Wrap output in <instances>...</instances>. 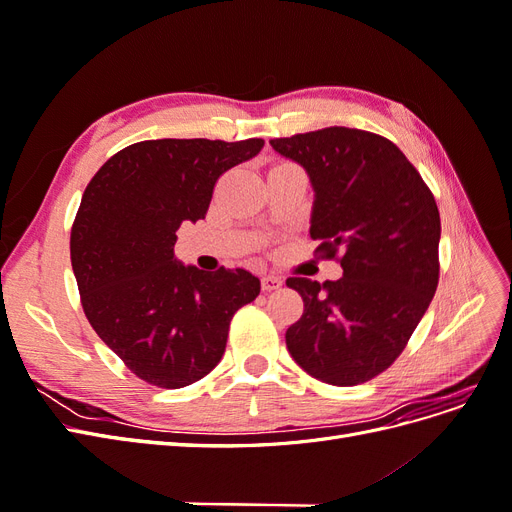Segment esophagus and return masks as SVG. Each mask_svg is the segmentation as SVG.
I'll use <instances>...</instances> for the list:
<instances>
[{
  "label": "esophagus",
  "instance_id": "34e87169",
  "mask_svg": "<svg viewBox=\"0 0 512 512\" xmlns=\"http://www.w3.org/2000/svg\"><path fill=\"white\" fill-rule=\"evenodd\" d=\"M277 288H282L280 277H275V275H265V277H262V290L273 292Z\"/></svg>",
  "mask_w": 512,
  "mask_h": 512
}]
</instances>
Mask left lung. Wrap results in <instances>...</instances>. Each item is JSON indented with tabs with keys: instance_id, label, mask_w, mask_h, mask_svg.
Here are the masks:
<instances>
[{
	"instance_id": "1",
	"label": "left lung",
	"mask_w": 512,
	"mask_h": 512,
	"mask_svg": "<svg viewBox=\"0 0 512 512\" xmlns=\"http://www.w3.org/2000/svg\"><path fill=\"white\" fill-rule=\"evenodd\" d=\"M314 188L318 252L339 256L344 277H288L303 316L286 331L292 359L335 386L376 378L406 348L436 294L440 213L433 194L389 138L354 128L273 138Z\"/></svg>"
}]
</instances>
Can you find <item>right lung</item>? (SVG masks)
<instances>
[{"instance_id":"obj_1","label":"right lung","mask_w":512,"mask_h":512,"mask_svg":"<svg viewBox=\"0 0 512 512\" xmlns=\"http://www.w3.org/2000/svg\"><path fill=\"white\" fill-rule=\"evenodd\" d=\"M262 138H160L121 149L94 175L70 235L91 327L141 380L181 389L220 363L230 320L260 280L175 258L177 230L207 215L215 181L258 156Z\"/></svg>"}]
</instances>
